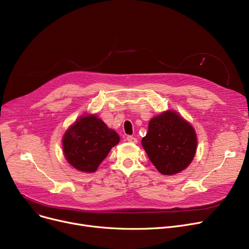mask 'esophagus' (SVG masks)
<instances>
[{
	"label": "esophagus",
	"instance_id": "obj_1",
	"mask_svg": "<svg viewBox=\"0 0 249 249\" xmlns=\"http://www.w3.org/2000/svg\"><path fill=\"white\" fill-rule=\"evenodd\" d=\"M127 141L130 143H137V139L133 136H127Z\"/></svg>",
	"mask_w": 249,
	"mask_h": 249
}]
</instances>
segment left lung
I'll use <instances>...</instances> for the list:
<instances>
[{
  "mask_svg": "<svg viewBox=\"0 0 249 249\" xmlns=\"http://www.w3.org/2000/svg\"><path fill=\"white\" fill-rule=\"evenodd\" d=\"M197 143L194 127L173 110L153 117L141 140L150 161L164 176L186 169L195 158Z\"/></svg>",
  "mask_w": 249,
  "mask_h": 249,
  "instance_id": "1",
  "label": "left lung"
}]
</instances>
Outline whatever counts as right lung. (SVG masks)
I'll use <instances>...</instances> for the list:
<instances>
[{"label": "right lung", "mask_w": 249, "mask_h": 249, "mask_svg": "<svg viewBox=\"0 0 249 249\" xmlns=\"http://www.w3.org/2000/svg\"><path fill=\"white\" fill-rule=\"evenodd\" d=\"M120 137L94 114L83 115L62 137L65 160L76 171L95 173Z\"/></svg>", "instance_id": "right-lung-1"}]
</instances>
